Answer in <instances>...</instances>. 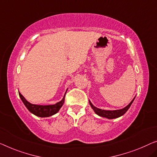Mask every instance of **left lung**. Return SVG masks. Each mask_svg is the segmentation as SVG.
Segmentation results:
<instances>
[{"label":"left lung","instance_id":"8db88e82","mask_svg":"<svg viewBox=\"0 0 157 157\" xmlns=\"http://www.w3.org/2000/svg\"><path fill=\"white\" fill-rule=\"evenodd\" d=\"M135 97H134L131 102L130 103L128 106H126L125 108L121 109H118V110H113V111H110V110H102L100 109H98L97 107L94 106V105L92 104V102L90 101V104L91 107H92V109L94 110V111L95 112L96 114H97L98 116H101V117H104V118H106L108 119H114V118H117L118 117L122 116L123 115H124L129 108L131 106V104H132L133 101H134Z\"/></svg>","mask_w":157,"mask_h":157}]
</instances>
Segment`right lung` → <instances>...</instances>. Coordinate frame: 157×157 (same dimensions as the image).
Returning <instances> with one entry per match:
<instances>
[{"label": "right lung", "mask_w": 157, "mask_h": 157, "mask_svg": "<svg viewBox=\"0 0 157 157\" xmlns=\"http://www.w3.org/2000/svg\"><path fill=\"white\" fill-rule=\"evenodd\" d=\"M65 92L64 97L63 98L61 101H58L56 103V104L52 105H37V104H33L27 101L26 99L21 94L20 92H19V96H20L21 100H22L23 104L26 106V108L29 110V112L33 113L34 115L41 117V118H45V117H49L51 116L54 114L57 113L59 110L61 108L63 105L64 104L65 101V94L67 92Z\"/></svg>", "instance_id": "add662e5"}]
</instances>
